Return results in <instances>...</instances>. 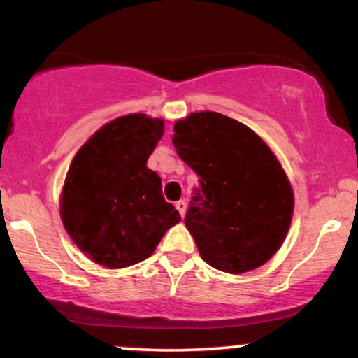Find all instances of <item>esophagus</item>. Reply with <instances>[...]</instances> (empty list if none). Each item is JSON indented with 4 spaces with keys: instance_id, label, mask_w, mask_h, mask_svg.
I'll return each mask as SVG.
<instances>
[{
    "instance_id": "34e87169",
    "label": "esophagus",
    "mask_w": 358,
    "mask_h": 358,
    "mask_svg": "<svg viewBox=\"0 0 358 358\" xmlns=\"http://www.w3.org/2000/svg\"><path fill=\"white\" fill-rule=\"evenodd\" d=\"M175 207L176 210L180 212V215L185 217V212H187V202H185V200H178V202L175 203Z\"/></svg>"
}]
</instances>
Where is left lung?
I'll list each match as a JSON object with an SVG mask.
<instances>
[{
	"mask_svg": "<svg viewBox=\"0 0 358 358\" xmlns=\"http://www.w3.org/2000/svg\"><path fill=\"white\" fill-rule=\"evenodd\" d=\"M173 131L176 153L200 176L185 225L203 261L229 274L268 262L294 208L276 155L250 127L212 110L178 119Z\"/></svg>",
	"mask_w": 358,
	"mask_h": 358,
	"instance_id": "8db88e82",
	"label": "left lung"
}]
</instances>
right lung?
<instances>
[{
    "label": "right lung",
    "instance_id": "right-lung-1",
    "mask_svg": "<svg viewBox=\"0 0 358 358\" xmlns=\"http://www.w3.org/2000/svg\"><path fill=\"white\" fill-rule=\"evenodd\" d=\"M163 131V119L127 114L97 129L73 156L60 217L73 244L104 268L145 261L180 222L163 199L162 178L146 166Z\"/></svg>",
    "mask_w": 358,
    "mask_h": 358
}]
</instances>
